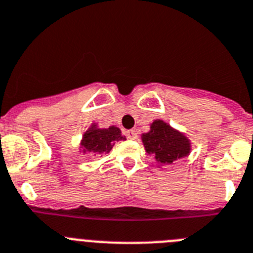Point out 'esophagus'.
Listing matches in <instances>:
<instances>
[{
	"instance_id": "obj_1",
	"label": "esophagus",
	"mask_w": 253,
	"mask_h": 253,
	"mask_svg": "<svg viewBox=\"0 0 253 253\" xmlns=\"http://www.w3.org/2000/svg\"><path fill=\"white\" fill-rule=\"evenodd\" d=\"M125 136H126L128 139H131V140H134V139H136L135 130H126V131H125Z\"/></svg>"
}]
</instances>
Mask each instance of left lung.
<instances>
[{
    "label": "left lung",
    "instance_id": "1",
    "mask_svg": "<svg viewBox=\"0 0 253 253\" xmlns=\"http://www.w3.org/2000/svg\"><path fill=\"white\" fill-rule=\"evenodd\" d=\"M142 140L145 150L149 154H154L155 159L162 164H172L188 155L191 149L188 139L162 120L153 122L150 131L143 134Z\"/></svg>",
    "mask_w": 253,
    "mask_h": 253
}]
</instances>
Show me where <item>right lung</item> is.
Segmentation results:
<instances>
[{
	"instance_id": "right-lung-1",
	"label": "right lung",
	"mask_w": 253,
	"mask_h": 253,
	"mask_svg": "<svg viewBox=\"0 0 253 253\" xmlns=\"http://www.w3.org/2000/svg\"><path fill=\"white\" fill-rule=\"evenodd\" d=\"M125 136L122 135V131L117 126H110L108 129L96 128L92 125L91 128L84 134L81 145L84 150L92 153H109L118 140H124Z\"/></svg>"
}]
</instances>
